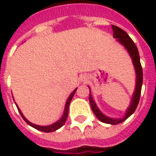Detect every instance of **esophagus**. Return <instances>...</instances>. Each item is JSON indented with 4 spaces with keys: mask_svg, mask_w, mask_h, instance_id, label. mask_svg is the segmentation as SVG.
Listing matches in <instances>:
<instances>
[{
    "mask_svg": "<svg viewBox=\"0 0 156 156\" xmlns=\"http://www.w3.org/2000/svg\"><path fill=\"white\" fill-rule=\"evenodd\" d=\"M86 80V76L83 75V76H81L80 77V81L81 82H84V81Z\"/></svg>",
    "mask_w": 156,
    "mask_h": 156,
    "instance_id": "obj_1",
    "label": "esophagus"
}]
</instances>
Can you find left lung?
<instances>
[{"instance_id":"obj_1","label":"left lung","mask_w":156,"mask_h":156,"mask_svg":"<svg viewBox=\"0 0 156 156\" xmlns=\"http://www.w3.org/2000/svg\"><path fill=\"white\" fill-rule=\"evenodd\" d=\"M112 30H113L114 39H116L117 42L120 43L121 45H123L124 48L127 50L128 53L129 54V56L132 59V62H133L136 74V83L134 91H133L132 98H131L129 105L126 108L125 115L121 118H116V117H110V116H106L105 114L103 113L102 112L100 111V109L98 108L97 104L93 99L91 92H90V87H88L90 90L89 101H90L91 109H92L93 112L95 113L96 117L104 123L110 124V125H117V124L121 123L124 121H126V119L129 118L134 112L137 107H138L139 99H140L142 86H143V69H142V66H141L140 63V56H139V53H138V48L135 45V44L133 43L132 39L129 36L128 34L125 30H123L118 27L112 25Z\"/></svg>"}]
</instances>
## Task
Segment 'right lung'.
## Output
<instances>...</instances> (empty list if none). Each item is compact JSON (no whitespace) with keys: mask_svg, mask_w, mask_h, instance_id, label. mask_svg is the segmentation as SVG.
<instances>
[{"mask_svg":"<svg viewBox=\"0 0 156 156\" xmlns=\"http://www.w3.org/2000/svg\"><path fill=\"white\" fill-rule=\"evenodd\" d=\"M77 89H78V87L75 88V89L73 90V92L71 93L70 95H69L68 99H67V100H66V105H65V108H64L63 114H62V116H61V118L59 119L57 121H56V122H54V123L51 124V125H48V126H39V125H35V124L31 123L30 121H29L26 118L25 116H24V115L23 114V112H21L20 108H19L18 105H17V104H16L15 102L14 103H15L16 106H17V108H18V112H19V113L21 114V116H22V117L23 118V120H24V121H25L26 122H27V123L29 125V126H30L31 127H33V128L36 129H38V130L43 131V132H45V133H50V132H53V131L57 130L58 129H60L61 127H62L64 124L66 123V119H67V117H68V115H69V106L70 101L72 100V99H73V96L74 95V94H75ZM13 100H14V99H13Z\"/></svg>","mask_w":156,"mask_h":156,"instance_id":"add662e5","label":"right lung"}]
</instances>
